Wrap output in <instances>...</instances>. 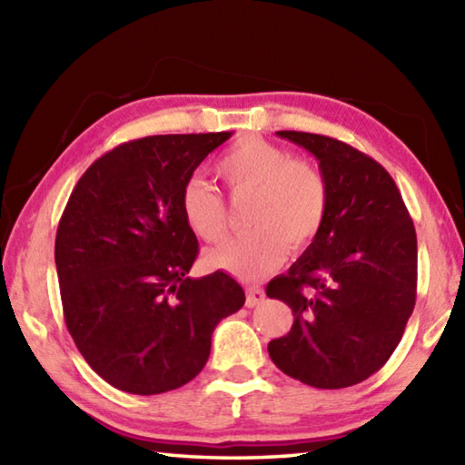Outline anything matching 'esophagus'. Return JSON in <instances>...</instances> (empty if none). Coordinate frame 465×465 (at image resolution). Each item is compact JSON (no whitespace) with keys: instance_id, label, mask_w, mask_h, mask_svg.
I'll return each instance as SVG.
<instances>
[{"instance_id":"34e87169","label":"esophagus","mask_w":465,"mask_h":465,"mask_svg":"<svg viewBox=\"0 0 465 465\" xmlns=\"http://www.w3.org/2000/svg\"><path fill=\"white\" fill-rule=\"evenodd\" d=\"M264 302V291L261 287H248L246 289V305L248 308H256L258 303Z\"/></svg>"}]
</instances>
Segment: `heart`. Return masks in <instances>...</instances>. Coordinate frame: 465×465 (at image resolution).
<instances>
[{"mask_svg":"<svg viewBox=\"0 0 465 465\" xmlns=\"http://www.w3.org/2000/svg\"><path fill=\"white\" fill-rule=\"evenodd\" d=\"M217 176L232 193H252L246 223L252 232L235 235L204 254L211 269L242 279H258L279 266L291 250L316 240L328 215V184L322 172L287 149L246 137L222 153ZM180 213L191 232L207 242L225 233V207L215 188L199 178L180 191Z\"/></svg>","mask_w":465,"mask_h":465,"instance_id":"obj_1","label":"heart"}]
</instances>
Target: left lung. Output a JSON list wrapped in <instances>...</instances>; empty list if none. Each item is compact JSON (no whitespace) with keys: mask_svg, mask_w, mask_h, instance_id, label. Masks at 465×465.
Masks as SVG:
<instances>
[{"mask_svg":"<svg viewBox=\"0 0 465 465\" xmlns=\"http://www.w3.org/2000/svg\"><path fill=\"white\" fill-rule=\"evenodd\" d=\"M281 139L308 149L328 184V215L302 256L266 285L293 310L269 342L282 373L341 390L385 365L416 302V232L396 183L373 157L342 141L299 131Z\"/></svg>","mask_w":465,"mask_h":465,"instance_id":"1","label":"left lung"}]
</instances>
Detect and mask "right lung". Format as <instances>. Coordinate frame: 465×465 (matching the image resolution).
I'll use <instances>...</instances> for the list:
<instances>
[{"label":"right lung","instance_id":"right-lung-1","mask_svg":"<svg viewBox=\"0 0 465 465\" xmlns=\"http://www.w3.org/2000/svg\"><path fill=\"white\" fill-rule=\"evenodd\" d=\"M223 133L153 135L114 147L75 184L54 240L65 324L113 388L176 390L201 373L211 336L246 295L223 271L191 279L199 242L180 191Z\"/></svg>","mask_w":465,"mask_h":465}]
</instances>
